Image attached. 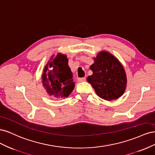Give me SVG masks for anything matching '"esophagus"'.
Masks as SVG:
<instances>
[{"instance_id":"esophagus-1","label":"esophagus","mask_w":155,"mask_h":155,"mask_svg":"<svg viewBox=\"0 0 155 155\" xmlns=\"http://www.w3.org/2000/svg\"><path fill=\"white\" fill-rule=\"evenodd\" d=\"M78 80L79 82H83L86 80V78H78Z\"/></svg>"}]
</instances>
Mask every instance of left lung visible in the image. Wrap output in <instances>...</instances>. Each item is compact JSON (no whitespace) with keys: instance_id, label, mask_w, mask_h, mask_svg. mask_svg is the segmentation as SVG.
<instances>
[{"instance_id":"1","label":"left lung","mask_w":155,"mask_h":155,"mask_svg":"<svg viewBox=\"0 0 155 155\" xmlns=\"http://www.w3.org/2000/svg\"><path fill=\"white\" fill-rule=\"evenodd\" d=\"M90 67L92 75L87 81L94 88L97 95L107 101L116 100L123 95L127 86L125 70L118 59L109 52L101 51Z\"/></svg>"}]
</instances>
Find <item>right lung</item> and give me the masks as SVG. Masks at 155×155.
I'll use <instances>...</instances> for the list:
<instances>
[{"label":"right lung","mask_w":155,"mask_h":155,"mask_svg":"<svg viewBox=\"0 0 155 155\" xmlns=\"http://www.w3.org/2000/svg\"><path fill=\"white\" fill-rule=\"evenodd\" d=\"M66 55L58 54L51 57L42 74L43 85L50 96L58 98L68 97L74 88L72 73Z\"/></svg>","instance_id":"add662e5"}]
</instances>
